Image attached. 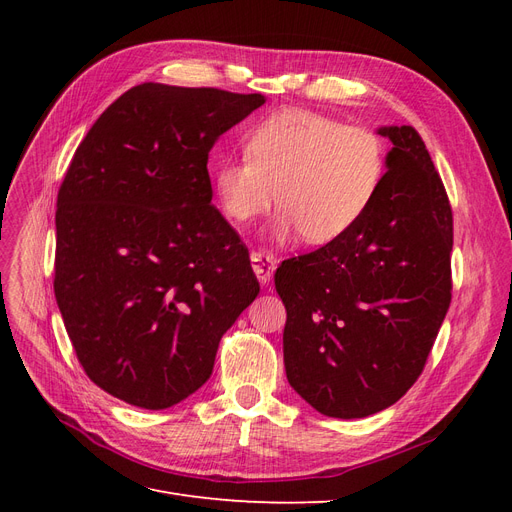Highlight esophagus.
I'll list each match as a JSON object with an SVG mask.
<instances>
[{
  "mask_svg": "<svg viewBox=\"0 0 512 512\" xmlns=\"http://www.w3.org/2000/svg\"><path fill=\"white\" fill-rule=\"evenodd\" d=\"M250 260H252V269H254L256 277H258V282L260 284H269L271 277H273V271L277 267L275 265V258L271 254H267V252H252Z\"/></svg>",
  "mask_w": 512,
  "mask_h": 512,
  "instance_id": "esophagus-1",
  "label": "esophagus"
}]
</instances>
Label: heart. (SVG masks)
<instances>
[{
    "instance_id": "1",
    "label": "heart",
    "mask_w": 512,
    "mask_h": 512,
    "mask_svg": "<svg viewBox=\"0 0 512 512\" xmlns=\"http://www.w3.org/2000/svg\"><path fill=\"white\" fill-rule=\"evenodd\" d=\"M384 173L386 149L374 130L292 108L262 121L247 138V153L218 164L213 190L230 220H252L275 200L282 211L273 239L301 232L322 245L363 220Z\"/></svg>"
}]
</instances>
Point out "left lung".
Wrapping results in <instances>:
<instances>
[{"instance_id": "1", "label": "left lung", "mask_w": 512, "mask_h": 512, "mask_svg": "<svg viewBox=\"0 0 512 512\" xmlns=\"http://www.w3.org/2000/svg\"><path fill=\"white\" fill-rule=\"evenodd\" d=\"M376 132L393 147L363 220L275 273L286 378L333 418H363L404 397L451 305L453 213L442 179L412 126Z\"/></svg>"}]
</instances>
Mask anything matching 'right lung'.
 I'll use <instances>...</instances> for the list:
<instances>
[{"instance_id":"1","label":"right lung","mask_w":512,"mask_h":512,"mask_svg":"<svg viewBox=\"0 0 512 512\" xmlns=\"http://www.w3.org/2000/svg\"><path fill=\"white\" fill-rule=\"evenodd\" d=\"M265 100L143 83L74 153L57 194L55 299L89 380L130 406L198 391L258 297L247 247L211 205L207 162Z\"/></svg>"}]
</instances>
